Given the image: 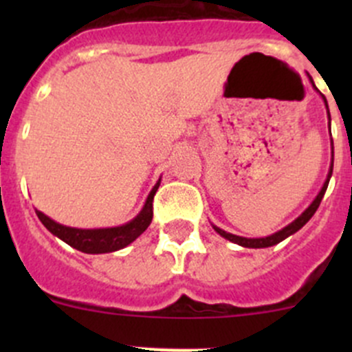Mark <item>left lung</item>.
Segmentation results:
<instances>
[{"label": "left lung", "instance_id": "left-lung-1", "mask_svg": "<svg viewBox=\"0 0 352 352\" xmlns=\"http://www.w3.org/2000/svg\"><path fill=\"white\" fill-rule=\"evenodd\" d=\"M308 78H310L311 85H314V87H315V83H314V80H311V76H308ZM322 98H324V102H325V107H327V116H329V120H330V112H329L327 100H325L324 95H322ZM332 168H333V143H332V163H330L329 175H327V180H325L324 187H322V190H320V192H318V196L314 199V202H311V204L308 206V208L305 209V211L301 212V214L298 216V218L294 219L293 223H289V225L285 226V228H283V230L276 232L274 235L264 236V239H245V236H239V235H233V233L225 232V230L218 228V226H214V225H212V228H214L216 232H218L219 235L223 236V239L230 240V242H233V243H239V245H242V247H247V248H265V247H272V245L283 242V240L287 239V236L293 235V233H296L300 228H303V226L307 225L308 221H310L311 216L315 214V211H317L318 206H320L322 197H324L325 190H327V187H329V180H330V177H332Z\"/></svg>", "mask_w": 352, "mask_h": 352}]
</instances>
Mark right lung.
<instances>
[{"label":"right lung","mask_w":352,"mask_h":352,"mask_svg":"<svg viewBox=\"0 0 352 352\" xmlns=\"http://www.w3.org/2000/svg\"><path fill=\"white\" fill-rule=\"evenodd\" d=\"M158 187L160 180L156 182L153 189H151L150 196H148L143 209H141V212L136 218L131 219L126 225L113 226V228H71V226L59 225V223H56L54 219H51L49 216H45L44 212L37 211V209H35V212H37L42 225H44L52 235L61 239L63 242L71 245V247L76 248V250L85 252V254H107V252L120 250V248L133 243L134 240L150 226L151 219H153V197L156 190H158Z\"/></svg>","instance_id":"right-lung-1"}]
</instances>
